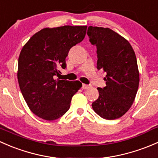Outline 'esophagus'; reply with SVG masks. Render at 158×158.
I'll return each instance as SVG.
<instances>
[{"mask_svg": "<svg viewBox=\"0 0 158 158\" xmlns=\"http://www.w3.org/2000/svg\"><path fill=\"white\" fill-rule=\"evenodd\" d=\"M90 87H91L90 85H87V84H82V88L84 89V90H86V89L90 88Z\"/></svg>", "mask_w": 158, "mask_h": 158, "instance_id": "34e87169", "label": "esophagus"}]
</instances>
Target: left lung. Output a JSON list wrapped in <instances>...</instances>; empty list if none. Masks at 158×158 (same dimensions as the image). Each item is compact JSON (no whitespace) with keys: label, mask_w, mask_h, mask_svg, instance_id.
<instances>
[{"label":"left lung","mask_w":158,"mask_h":158,"mask_svg":"<svg viewBox=\"0 0 158 158\" xmlns=\"http://www.w3.org/2000/svg\"><path fill=\"white\" fill-rule=\"evenodd\" d=\"M90 42L97 48V69L106 72V86L98 87L93 110L102 118L116 119L132 105L139 84L137 59L128 40L109 28L89 27Z\"/></svg>","instance_id":"obj_1"}]
</instances>
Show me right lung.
<instances>
[{"label":"right lung","mask_w":158,"mask_h":158,"mask_svg":"<svg viewBox=\"0 0 158 158\" xmlns=\"http://www.w3.org/2000/svg\"><path fill=\"white\" fill-rule=\"evenodd\" d=\"M87 26L44 28L23 47L17 79L26 103L35 115L52 121L69 110L71 98L82 87L79 81L54 79L58 68H66L70 48L82 42Z\"/></svg>","instance_id":"right-lung-1"}]
</instances>
